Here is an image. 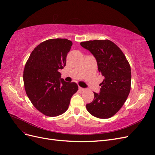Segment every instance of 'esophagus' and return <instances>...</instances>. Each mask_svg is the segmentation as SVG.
I'll return each mask as SVG.
<instances>
[{
	"label": "esophagus",
	"instance_id": "obj_1",
	"mask_svg": "<svg viewBox=\"0 0 155 155\" xmlns=\"http://www.w3.org/2000/svg\"><path fill=\"white\" fill-rule=\"evenodd\" d=\"M79 90H80L81 91H85V88H82V87H79Z\"/></svg>",
	"mask_w": 155,
	"mask_h": 155
}]
</instances>
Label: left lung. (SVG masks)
<instances>
[{
	"instance_id": "obj_1",
	"label": "left lung",
	"mask_w": 155,
	"mask_h": 155,
	"mask_svg": "<svg viewBox=\"0 0 155 155\" xmlns=\"http://www.w3.org/2000/svg\"><path fill=\"white\" fill-rule=\"evenodd\" d=\"M81 46L89 50L96 59L98 70L105 78L100 84L99 94L87 104L88 112L101 119L111 118L127 100L130 91L131 70L123 51L110 40L81 42Z\"/></svg>"
}]
</instances>
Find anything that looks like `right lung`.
Here are the masks:
<instances>
[{"label": "right lung", "instance_id": "right-lung-1", "mask_svg": "<svg viewBox=\"0 0 155 155\" xmlns=\"http://www.w3.org/2000/svg\"><path fill=\"white\" fill-rule=\"evenodd\" d=\"M72 45L67 39L45 41L34 49L26 63L23 72L26 93L32 105L45 116L55 117L66 112L78 90L76 83L60 79L59 72L66 65Z\"/></svg>", "mask_w": 155, "mask_h": 155}]
</instances>
